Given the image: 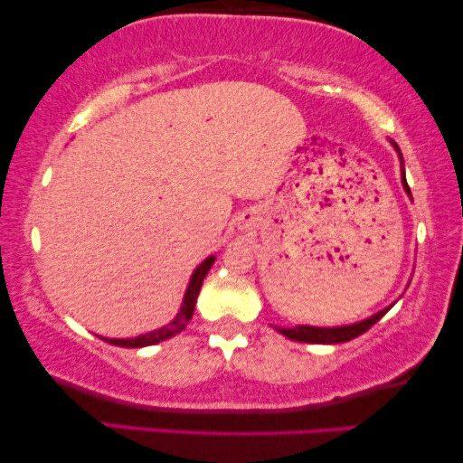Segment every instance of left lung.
Returning a JSON list of instances; mask_svg holds the SVG:
<instances>
[{
	"instance_id": "obj_1",
	"label": "left lung",
	"mask_w": 463,
	"mask_h": 463,
	"mask_svg": "<svg viewBox=\"0 0 463 463\" xmlns=\"http://www.w3.org/2000/svg\"><path fill=\"white\" fill-rule=\"evenodd\" d=\"M392 147L396 149L398 157H401V181H402V187L407 195L411 198V189L407 185V176H404V162H402V154L401 149H398V145L394 141H390ZM394 306V303H392ZM383 307L379 309L377 314L369 316V318L360 320V322H354V325H341V326H309V325H297V326H290V328H284V326H276L278 333H282L284 337L293 339V341H303V344H344V341H350L354 337H358V335H363L364 331H369V328L375 325L377 320H382L385 314L390 312V307Z\"/></svg>"
}]
</instances>
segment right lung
I'll use <instances>...</instances> for the list:
<instances>
[{
    "label": "right lung",
    "mask_w": 463,
    "mask_h": 463,
    "mask_svg": "<svg viewBox=\"0 0 463 463\" xmlns=\"http://www.w3.org/2000/svg\"><path fill=\"white\" fill-rule=\"evenodd\" d=\"M213 263H214V257L211 255V257H206L204 261H202L198 268L194 269V274H192V278H189V284L185 288V295H183V303H181L179 314H176L175 318L168 322V325L156 328V331L138 335V337H130V339H109V337H105L107 344L119 345V347H145V345H156V344H160V341H166L170 337H175L176 333H181L183 328L187 326V322L192 320L195 299H198L202 282H204V278L208 274V269L213 268Z\"/></svg>",
    "instance_id": "add662e5"
}]
</instances>
